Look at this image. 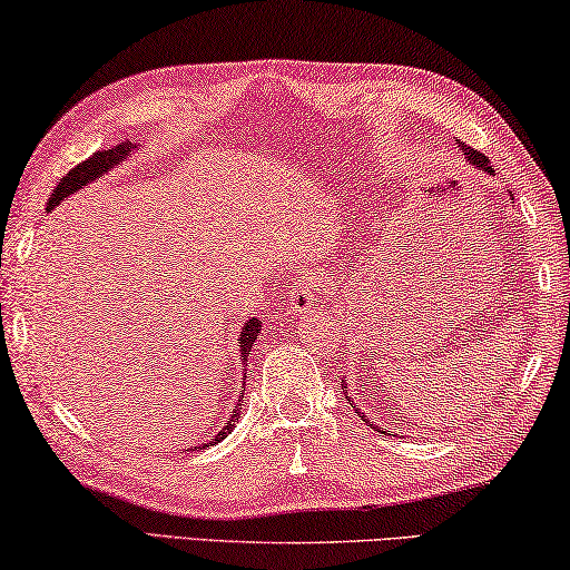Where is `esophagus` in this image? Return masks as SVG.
Listing matches in <instances>:
<instances>
[{"mask_svg": "<svg viewBox=\"0 0 570 570\" xmlns=\"http://www.w3.org/2000/svg\"><path fill=\"white\" fill-rule=\"evenodd\" d=\"M314 294H317V282H314L312 276H299L292 286V292H288V307L292 312H304L312 307L314 302Z\"/></svg>", "mask_w": 570, "mask_h": 570, "instance_id": "1", "label": "esophagus"}]
</instances>
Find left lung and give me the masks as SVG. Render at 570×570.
<instances>
[{"label":"left lung","instance_id":"obj_1","mask_svg":"<svg viewBox=\"0 0 570 570\" xmlns=\"http://www.w3.org/2000/svg\"><path fill=\"white\" fill-rule=\"evenodd\" d=\"M461 150H463V156H465V160H469V164L473 166V168H479V171H483V174H489V176H494V171H491V166H489V158L483 156V153H479V150H473V148H465V146H461ZM345 389V399L347 402H351V396H347V381H343V384H340ZM351 406H355V414H358L361 410H358V404H351ZM363 422L366 424H371L366 417H363ZM373 428V424H371ZM373 430H379V432H386V430H381V428H373ZM389 435V432H386Z\"/></svg>","mask_w":570,"mask_h":570}]
</instances>
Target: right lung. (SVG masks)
I'll use <instances>...</instances> for the list:
<instances>
[{
  "label": "right lung",
  "instance_id": "obj_1",
  "mask_svg": "<svg viewBox=\"0 0 570 570\" xmlns=\"http://www.w3.org/2000/svg\"><path fill=\"white\" fill-rule=\"evenodd\" d=\"M135 148H138V146H132V142H120V146H115V148H109V150H97L95 156L83 160V164L71 168V171H68V174L61 178V181L56 184V189H53V194H50V199H48V204H46V212L56 209L58 204L66 202L68 197H71V194H76L79 189H83V186H89L91 181H97L99 176H105V174L112 171V168L125 164V160L132 156ZM258 333H261V320H258V317L245 320V325H243V330H240V361H243V371H245V366H248L250 347H253V343H256V340H258ZM243 379H245V376H243ZM243 392H245V389H243ZM240 406H243L240 399H237V404H235V410H233V414H230V420H227V422L223 424V430H219L217 435H212L202 448L217 445L219 440H225L227 435H230V432L235 430L237 417H240Z\"/></svg>",
  "mask_w": 570,
  "mask_h": 570
}]
</instances>
